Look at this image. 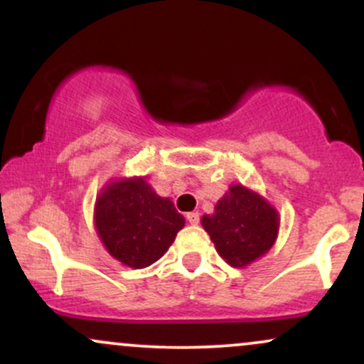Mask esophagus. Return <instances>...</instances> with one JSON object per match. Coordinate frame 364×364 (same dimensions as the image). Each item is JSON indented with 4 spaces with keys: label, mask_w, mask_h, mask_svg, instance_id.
I'll return each mask as SVG.
<instances>
[{
    "label": "esophagus",
    "mask_w": 364,
    "mask_h": 364,
    "mask_svg": "<svg viewBox=\"0 0 364 364\" xmlns=\"http://www.w3.org/2000/svg\"><path fill=\"white\" fill-rule=\"evenodd\" d=\"M186 220L190 223L191 225H196L200 223V214L198 212H188L186 214Z\"/></svg>",
    "instance_id": "34e87169"
}]
</instances>
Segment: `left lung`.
Masks as SVG:
<instances>
[{
  "instance_id": "8db88e82",
  "label": "left lung",
  "mask_w": 364,
  "mask_h": 364,
  "mask_svg": "<svg viewBox=\"0 0 364 364\" xmlns=\"http://www.w3.org/2000/svg\"><path fill=\"white\" fill-rule=\"evenodd\" d=\"M279 224L277 208L243 185L229 186L228 193L215 203L214 214L202 217L217 253L235 269L248 267L272 248Z\"/></svg>"
}]
</instances>
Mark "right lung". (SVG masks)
<instances>
[{
  "label": "right lung",
  "instance_id": "1",
  "mask_svg": "<svg viewBox=\"0 0 364 364\" xmlns=\"http://www.w3.org/2000/svg\"><path fill=\"white\" fill-rule=\"evenodd\" d=\"M94 224L112 258L145 269L168 252L185 217L169 198L156 193L145 176H133L112 179L99 191Z\"/></svg>",
  "mask_w": 364,
  "mask_h": 364
}]
</instances>
